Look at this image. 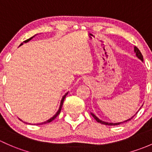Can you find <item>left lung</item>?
<instances>
[{
    "label": "left lung",
    "instance_id": "left-lung-1",
    "mask_svg": "<svg viewBox=\"0 0 152 152\" xmlns=\"http://www.w3.org/2000/svg\"><path fill=\"white\" fill-rule=\"evenodd\" d=\"M134 52L135 53V56H137V58L140 59V60L141 61H143V56H142L141 53H140V51L139 50L138 48H137V47H135V46L134 47ZM142 106H143V105H142ZM139 110H140V109H139ZM139 110H138V111H139ZM138 111H137V112H138ZM137 112L136 113H137ZM136 113H135V114H136ZM135 114H134V115H135ZM91 115L92 116L94 117V119L96 120V121H97V122H99V123H100V124H104V125H110V126H115V125H119V124H122V123H124V122H126V121H129V120L132 119V118H133V117L134 116V115L133 116H132V117H131V118H129V119L125 120V121H121V122L112 123V122H106V121H102V120H100L99 118H98L97 116H96V115H95L93 113H91Z\"/></svg>",
    "mask_w": 152,
    "mask_h": 152
}]
</instances>
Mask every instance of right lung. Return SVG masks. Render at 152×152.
I'll list each match as a JSON object with an SVG mask.
<instances>
[{"label": "right lung", "instance_id": "obj_1", "mask_svg": "<svg viewBox=\"0 0 152 152\" xmlns=\"http://www.w3.org/2000/svg\"><path fill=\"white\" fill-rule=\"evenodd\" d=\"M37 34H35V35H34V37H31V38H30V39H28L27 40H26V41H24V42H23V43H21V44H20V46H21V45H23V43H27V42H28L29 41H31V40L32 39L34 38V37H35V36H37ZM68 93H69V92H67V93H66L64 95V96H63V97H62L61 100L60 106H59V108H58V110L57 112H56V113L55 114V115H53V117H51V118H50V119L47 120L46 121H44V122H42V123H39V124H37V125H38V124H48V123H50V122H51V121H52L53 120H54L55 118H56V117H57L58 115H59V113H61V107H62V105H63V102H64V99H65L66 96V95L68 94ZM20 120H21V119H20ZM21 121H22V120H21Z\"/></svg>", "mask_w": 152, "mask_h": 152}]
</instances>
